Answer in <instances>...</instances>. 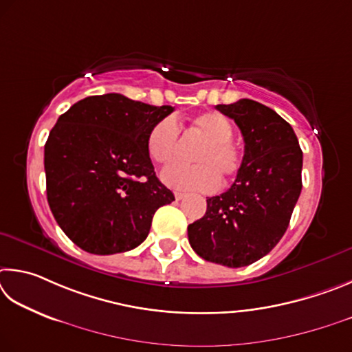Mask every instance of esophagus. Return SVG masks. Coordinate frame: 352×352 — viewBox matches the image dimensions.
I'll return each instance as SVG.
<instances>
[{
	"mask_svg": "<svg viewBox=\"0 0 352 352\" xmlns=\"http://www.w3.org/2000/svg\"><path fill=\"white\" fill-rule=\"evenodd\" d=\"M186 193H182V192H175V198L177 199V201H181V199H184V198H186Z\"/></svg>",
	"mask_w": 352,
	"mask_h": 352,
	"instance_id": "1",
	"label": "esophagus"
}]
</instances>
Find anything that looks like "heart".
I'll list each match as a JSON object with an SVG mask.
<instances>
[{"label":"heart","mask_w":352,"mask_h":352,"mask_svg":"<svg viewBox=\"0 0 352 352\" xmlns=\"http://www.w3.org/2000/svg\"><path fill=\"white\" fill-rule=\"evenodd\" d=\"M192 133L204 142L193 154V165H171L162 171V181L173 188L213 192L219 187V176L233 177L241 168V153L233 144L230 120L219 113H204L192 120ZM179 126L166 117L151 128L146 150L159 165H168L179 154Z\"/></svg>","instance_id":"obj_1"}]
</instances>
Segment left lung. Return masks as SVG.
<instances>
[{"label":"left lung","instance_id":"obj_1","mask_svg":"<svg viewBox=\"0 0 352 352\" xmlns=\"http://www.w3.org/2000/svg\"><path fill=\"white\" fill-rule=\"evenodd\" d=\"M217 109L241 129L244 157L233 186L208 198L204 217L188 226V241L206 261L243 267L285 235L301 193L303 153L292 126L269 107L241 98Z\"/></svg>","mask_w":352,"mask_h":352}]
</instances>
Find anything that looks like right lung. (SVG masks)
Masks as SVG:
<instances>
[{"label":"right lung","mask_w":352,"mask_h":352,"mask_svg":"<svg viewBox=\"0 0 352 352\" xmlns=\"http://www.w3.org/2000/svg\"><path fill=\"white\" fill-rule=\"evenodd\" d=\"M173 109L111 92L58 117L45 145L47 202L80 249L113 255L138 248L157 208L175 201L146 150L148 133Z\"/></svg>","instance_id":"1"}]
</instances>
